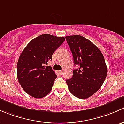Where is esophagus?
<instances>
[{
    "mask_svg": "<svg viewBox=\"0 0 124 124\" xmlns=\"http://www.w3.org/2000/svg\"><path fill=\"white\" fill-rule=\"evenodd\" d=\"M63 71H59V73L60 74H61V75H62V74H63Z\"/></svg>",
    "mask_w": 124,
    "mask_h": 124,
    "instance_id": "obj_1",
    "label": "esophagus"
}]
</instances>
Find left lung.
Instances as JSON below:
<instances>
[{
  "label": "left lung",
  "instance_id": "1",
  "mask_svg": "<svg viewBox=\"0 0 124 124\" xmlns=\"http://www.w3.org/2000/svg\"><path fill=\"white\" fill-rule=\"evenodd\" d=\"M74 64L73 76L66 83L70 92L77 98L87 99L99 90L106 78L107 66L101 52L92 41L79 35L65 37Z\"/></svg>",
  "mask_w": 124,
  "mask_h": 124
}]
</instances>
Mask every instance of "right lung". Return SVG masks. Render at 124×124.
Here are the masks:
<instances>
[{"mask_svg":"<svg viewBox=\"0 0 124 124\" xmlns=\"http://www.w3.org/2000/svg\"><path fill=\"white\" fill-rule=\"evenodd\" d=\"M63 37L45 34L31 40L19 56L17 77L27 94L37 99L50 93L57 78L51 66H45L52 60L53 52L65 41Z\"/></svg>","mask_w":124,"mask_h":124,"instance_id":"right-lung-1","label":"right lung"}]
</instances>
